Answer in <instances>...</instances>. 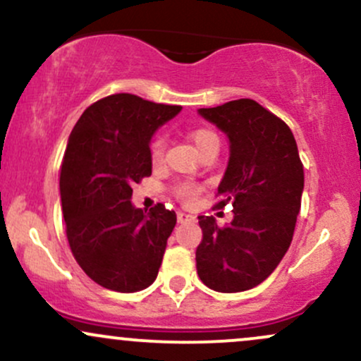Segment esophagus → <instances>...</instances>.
I'll use <instances>...</instances> for the list:
<instances>
[{
	"mask_svg": "<svg viewBox=\"0 0 361 361\" xmlns=\"http://www.w3.org/2000/svg\"><path fill=\"white\" fill-rule=\"evenodd\" d=\"M176 219H178V222H180V224H185V222H192V221H195L193 215L185 214V212H178V214H176Z\"/></svg>",
	"mask_w": 361,
	"mask_h": 361,
	"instance_id": "1",
	"label": "esophagus"
}]
</instances>
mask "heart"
I'll list each match as a JSON object with an SVG mask.
<instances>
[{
    "mask_svg": "<svg viewBox=\"0 0 361 361\" xmlns=\"http://www.w3.org/2000/svg\"><path fill=\"white\" fill-rule=\"evenodd\" d=\"M190 139H192L193 146L197 147L198 152L204 151V149L209 146H219L217 135H215L212 130H207V128H197V130H193L192 134H190ZM163 151H164V140L161 137H156L151 142V159L154 161V163H159L161 157H163ZM175 192L180 200L190 204V202H193L195 198H197L198 188L197 186L185 183V185H178Z\"/></svg>",
    "mask_w": 361,
    "mask_h": 361,
    "instance_id": "heart-1",
    "label": "heart"
}]
</instances>
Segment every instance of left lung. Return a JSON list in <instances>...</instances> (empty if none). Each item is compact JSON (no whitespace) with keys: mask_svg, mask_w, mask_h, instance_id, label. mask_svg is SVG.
Wrapping results in <instances>:
<instances>
[{"mask_svg":"<svg viewBox=\"0 0 361 361\" xmlns=\"http://www.w3.org/2000/svg\"><path fill=\"white\" fill-rule=\"evenodd\" d=\"M198 115L229 140L217 207L233 204L234 219L219 227L214 217L198 215L197 271L215 292H244L267 280L288 251L304 192V168L287 123L255 100L227 102L200 109Z\"/></svg>","mask_w":361,"mask_h":361,"instance_id":"left-lung-1","label":"left lung"}]
</instances>
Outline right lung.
I'll use <instances>...</instances> for the list:
<instances>
[{"instance_id":"add662e5","label":"right lung","mask_w":361,"mask_h":361,"mask_svg":"<svg viewBox=\"0 0 361 361\" xmlns=\"http://www.w3.org/2000/svg\"><path fill=\"white\" fill-rule=\"evenodd\" d=\"M181 111L130 93L88 106L68 139L61 166L66 233L78 264L115 292H139L156 280L175 210L144 212L130 202L132 185L151 176V139Z\"/></svg>"}]
</instances>
